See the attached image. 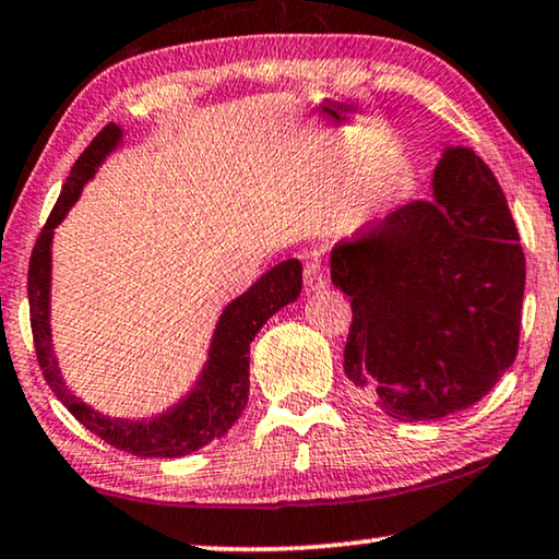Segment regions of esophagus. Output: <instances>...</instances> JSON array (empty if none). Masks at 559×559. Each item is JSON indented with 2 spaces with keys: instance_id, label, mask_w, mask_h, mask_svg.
Returning <instances> with one entry per match:
<instances>
[{
  "instance_id": "esophagus-1",
  "label": "esophagus",
  "mask_w": 559,
  "mask_h": 559,
  "mask_svg": "<svg viewBox=\"0 0 559 559\" xmlns=\"http://www.w3.org/2000/svg\"><path fill=\"white\" fill-rule=\"evenodd\" d=\"M305 287L307 292H317L326 287V274L322 270V262L319 258H309L305 262Z\"/></svg>"
}]
</instances>
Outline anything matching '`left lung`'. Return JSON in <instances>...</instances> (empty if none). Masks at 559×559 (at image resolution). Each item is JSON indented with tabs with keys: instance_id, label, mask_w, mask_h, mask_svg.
<instances>
[{
	"instance_id": "left-lung-1",
	"label": "left lung",
	"mask_w": 559,
	"mask_h": 559,
	"mask_svg": "<svg viewBox=\"0 0 559 559\" xmlns=\"http://www.w3.org/2000/svg\"><path fill=\"white\" fill-rule=\"evenodd\" d=\"M352 299L344 373L396 420L468 408L518 356L525 254L506 193L463 145L433 173V200L393 210L332 250Z\"/></svg>"
}]
</instances>
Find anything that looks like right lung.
<instances>
[{
  "mask_svg": "<svg viewBox=\"0 0 559 559\" xmlns=\"http://www.w3.org/2000/svg\"><path fill=\"white\" fill-rule=\"evenodd\" d=\"M121 141V128L108 123L88 148L73 163L61 195L53 205L47 225L41 227L29 260V319L34 334V349L39 359L41 373L51 391L71 416L86 426L108 445L121 448L126 453L141 459H180L207 445L215 438H223L235 420L242 416L250 396V344L267 319L282 307L295 301L301 292V264L299 260H285L277 267L264 272L242 297L225 307L223 317L215 326L210 359L195 389L173 406L168 414L151 420L108 418L98 411L88 408L84 401L73 396L61 379L57 356L51 352V326H49V285H51V235L69 207L84 190L86 180L94 178L100 160L111 153Z\"/></svg>",
  "mask_w": 559,
  "mask_h": 559,
  "instance_id": "obj_1",
  "label": "right lung"
}]
</instances>
